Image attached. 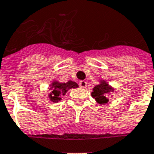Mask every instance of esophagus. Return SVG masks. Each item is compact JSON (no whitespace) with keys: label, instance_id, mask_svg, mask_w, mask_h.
Here are the masks:
<instances>
[{"label":"esophagus","instance_id":"1","mask_svg":"<svg viewBox=\"0 0 154 154\" xmlns=\"http://www.w3.org/2000/svg\"><path fill=\"white\" fill-rule=\"evenodd\" d=\"M79 86H80L82 88H86L87 86V82H86V81H80V82H79Z\"/></svg>","mask_w":154,"mask_h":154}]
</instances>
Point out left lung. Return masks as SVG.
<instances>
[{
  "label": "left lung",
  "instance_id": "obj_1",
  "mask_svg": "<svg viewBox=\"0 0 154 154\" xmlns=\"http://www.w3.org/2000/svg\"><path fill=\"white\" fill-rule=\"evenodd\" d=\"M92 91H93L91 92V97L95 98L97 103L103 105L109 101V98L107 96L111 92H114L115 88L109 85L106 81L100 79L99 84L95 86Z\"/></svg>",
  "mask_w": 154,
  "mask_h": 154
}]
</instances>
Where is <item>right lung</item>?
Here are the masks:
<instances>
[{
    "instance_id": "add662e5",
    "label": "right lung",
    "mask_w": 154,
    "mask_h": 154,
    "mask_svg": "<svg viewBox=\"0 0 154 154\" xmlns=\"http://www.w3.org/2000/svg\"><path fill=\"white\" fill-rule=\"evenodd\" d=\"M78 84L73 81H68L67 82H60L58 81L55 80L52 82L49 85L50 93L48 94V97L52 102L57 103L59 100H62V97L66 95L68 90L72 88L78 87Z\"/></svg>"
}]
</instances>
